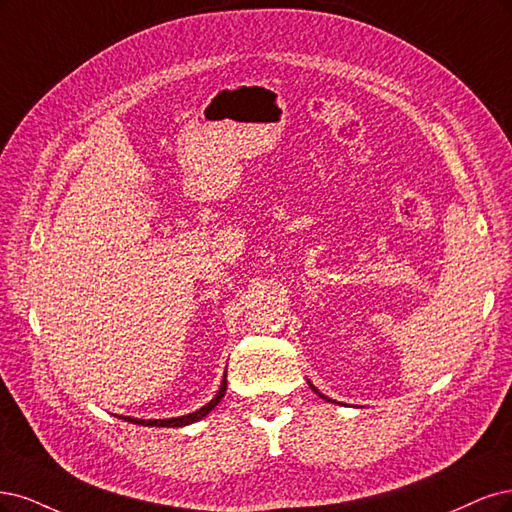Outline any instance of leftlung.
I'll return each mask as SVG.
<instances>
[{
  "label": "left lung",
  "mask_w": 512,
  "mask_h": 512,
  "mask_svg": "<svg viewBox=\"0 0 512 512\" xmlns=\"http://www.w3.org/2000/svg\"><path fill=\"white\" fill-rule=\"evenodd\" d=\"M312 389H315V387H312ZM315 391H317V389H315ZM319 395H321V393H319ZM321 398H325V395H321Z\"/></svg>",
  "instance_id": "obj_1"
}]
</instances>
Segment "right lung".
<instances>
[{
    "label": "right lung",
    "instance_id": "right-lung-1",
    "mask_svg": "<svg viewBox=\"0 0 512 512\" xmlns=\"http://www.w3.org/2000/svg\"><path fill=\"white\" fill-rule=\"evenodd\" d=\"M225 389H227V383L223 381L219 393L214 395V400H210L206 406H202L200 410L191 412V415H183V417H174V419H151V421H144V419H131V417H125V421H131V423H138V425H155V427H183V425H189L193 421H200L202 417H206L208 412L217 406L221 402V398L225 395Z\"/></svg>",
    "mask_w": 512,
    "mask_h": 512
}]
</instances>
